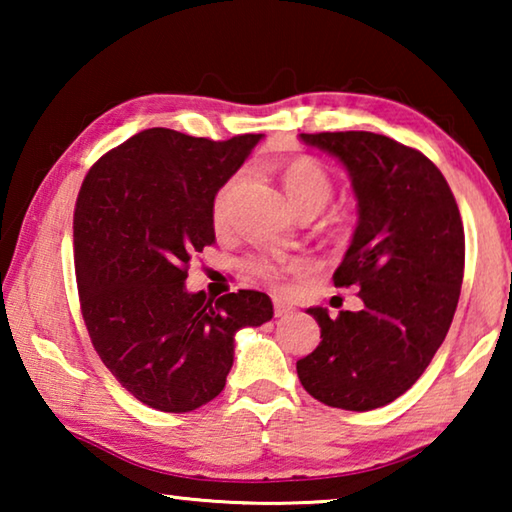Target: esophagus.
<instances>
[{
  "mask_svg": "<svg viewBox=\"0 0 512 512\" xmlns=\"http://www.w3.org/2000/svg\"><path fill=\"white\" fill-rule=\"evenodd\" d=\"M273 311H275L277 318H284V316H291L296 309H293V305H291V302H287V300L273 298Z\"/></svg>",
  "mask_w": 512,
  "mask_h": 512,
  "instance_id": "34e87169",
  "label": "esophagus"
}]
</instances>
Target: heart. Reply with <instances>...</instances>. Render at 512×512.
Segmentation results:
<instances>
[{
    "mask_svg": "<svg viewBox=\"0 0 512 512\" xmlns=\"http://www.w3.org/2000/svg\"><path fill=\"white\" fill-rule=\"evenodd\" d=\"M244 180V173H235L230 180L219 187L212 201V223L216 230H225L230 223V210L235 194ZM282 183L284 192H287L289 203L298 214H318L323 212L334 196V180L329 176L327 169L318 160L309 158V155H300L291 162L284 164L282 169ZM334 237L339 241H348L350 225L345 221H336ZM246 268L253 275L262 277L266 282H277L280 277L291 271V268H300V264L287 262L280 255H253L246 262Z\"/></svg>",
    "mask_w": 512,
    "mask_h": 512,
    "instance_id": "heart-1",
    "label": "heart"
}]
</instances>
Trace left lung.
Listing matches in <instances>:
<instances>
[{
	"label": "left lung",
	"mask_w": 512,
	"mask_h": 512,
	"mask_svg": "<svg viewBox=\"0 0 512 512\" xmlns=\"http://www.w3.org/2000/svg\"><path fill=\"white\" fill-rule=\"evenodd\" d=\"M350 173L359 205L336 287H357L363 307L329 318L318 348L296 363L318 402L345 411L391 404L443 345L461 296L465 232L456 198L427 155L368 131L300 133Z\"/></svg>",
	"instance_id": "1"
}]
</instances>
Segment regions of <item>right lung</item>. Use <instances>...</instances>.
<instances>
[{"label": "right lung", "mask_w": 512, "mask_h": 512, "mask_svg": "<svg viewBox=\"0 0 512 512\" xmlns=\"http://www.w3.org/2000/svg\"><path fill=\"white\" fill-rule=\"evenodd\" d=\"M262 135L214 142L149 128L92 164L74 210V266L94 350L128 393L187 413L223 391L235 334L273 318L262 291L185 289L214 244L212 201Z\"/></svg>", "instance_id": "obj_1"}]
</instances>
